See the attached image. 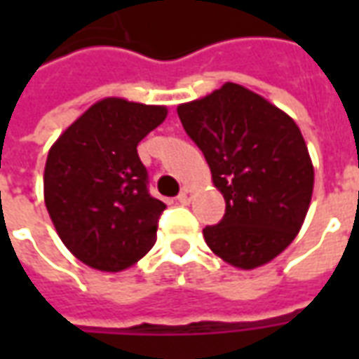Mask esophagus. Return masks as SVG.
<instances>
[{"instance_id":"obj_1","label":"esophagus","mask_w":359,"mask_h":359,"mask_svg":"<svg viewBox=\"0 0 359 359\" xmlns=\"http://www.w3.org/2000/svg\"><path fill=\"white\" fill-rule=\"evenodd\" d=\"M192 196H194L192 194V188H182V192H180L177 200H179L182 205H187V203H190V200H192Z\"/></svg>"}]
</instances>
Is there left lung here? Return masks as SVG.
<instances>
[{"instance_id":"1","label":"left lung","mask_w":359,"mask_h":359,"mask_svg":"<svg viewBox=\"0 0 359 359\" xmlns=\"http://www.w3.org/2000/svg\"><path fill=\"white\" fill-rule=\"evenodd\" d=\"M202 149L225 215L205 226L210 250L238 269H256L300 233L313 194V163L300 128L264 95L234 82L177 107Z\"/></svg>"}]
</instances>
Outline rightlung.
Returning a JSON list of instances; mask_svg holds the SVG:
<instances>
[{"mask_svg":"<svg viewBox=\"0 0 359 359\" xmlns=\"http://www.w3.org/2000/svg\"><path fill=\"white\" fill-rule=\"evenodd\" d=\"M165 117V105L103 97L50 148L43 202L61 242L92 269H128L156 244L165 203L148 194L136 146Z\"/></svg>","mask_w":359,"mask_h":359,"instance_id":"obj_1","label":"right lung"}]
</instances>
